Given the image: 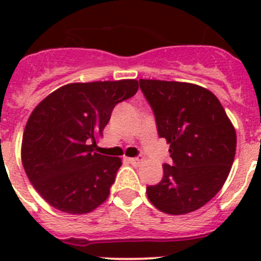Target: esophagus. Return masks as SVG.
I'll list each match as a JSON object with an SVG mask.
<instances>
[{
	"mask_svg": "<svg viewBox=\"0 0 261 261\" xmlns=\"http://www.w3.org/2000/svg\"><path fill=\"white\" fill-rule=\"evenodd\" d=\"M126 161H128L129 163H132L133 166L140 165V159H138V158H126Z\"/></svg>",
	"mask_w": 261,
	"mask_h": 261,
	"instance_id": "esophagus-1",
	"label": "esophagus"
}]
</instances>
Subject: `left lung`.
I'll list each match as a JSON object with an SVG mask.
<instances>
[{
	"instance_id": "1",
	"label": "left lung",
	"mask_w": 261,
	"mask_h": 261,
	"mask_svg": "<svg viewBox=\"0 0 261 261\" xmlns=\"http://www.w3.org/2000/svg\"><path fill=\"white\" fill-rule=\"evenodd\" d=\"M161 138L170 144L171 165L162 180L147 186L151 204L167 214H186L211 201L229 176L237 135L217 96L184 82L140 80Z\"/></svg>"
}]
</instances>
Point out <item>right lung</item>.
<instances>
[{
	"label": "right lung",
	"mask_w": 261,
	"mask_h": 261,
	"mask_svg": "<svg viewBox=\"0 0 261 261\" xmlns=\"http://www.w3.org/2000/svg\"><path fill=\"white\" fill-rule=\"evenodd\" d=\"M136 80L70 84L32 111L22 140V163L39 195L61 212L85 214L110 195L121 161L94 153L116 105L132 98Z\"/></svg>",
	"instance_id": "1"
}]
</instances>
